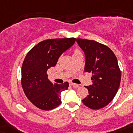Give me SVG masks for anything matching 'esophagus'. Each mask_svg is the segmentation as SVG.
<instances>
[{
  "label": "esophagus",
  "instance_id": "34e87169",
  "mask_svg": "<svg viewBox=\"0 0 133 133\" xmlns=\"http://www.w3.org/2000/svg\"><path fill=\"white\" fill-rule=\"evenodd\" d=\"M70 85H72V86H73V87L76 88V89H77V88H78V87H79V85H77V84H76V83H72V82H70Z\"/></svg>",
  "mask_w": 133,
  "mask_h": 133
}]
</instances>
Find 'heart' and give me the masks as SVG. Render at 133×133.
<instances>
[{"mask_svg":"<svg viewBox=\"0 0 133 133\" xmlns=\"http://www.w3.org/2000/svg\"><path fill=\"white\" fill-rule=\"evenodd\" d=\"M78 52H81V51H80L79 50H78V49H75V50H74V54H75V53H78Z\"/></svg>","mask_w":133,"mask_h":133,"instance_id":"1","label":"heart"}]
</instances>
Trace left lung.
I'll list each match as a JSON object with an SVG mask.
<instances>
[{"instance_id": "obj_1", "label": "left lung", "mask_w": 133, "mask_h": 133, "mask_svg": "<svg viewBox=\"0 0 133 133\" xmlns=\"http://www.w3.org/2000/svg\"><path fill=\"white\" fill-rule=\"evenodd\" d=\"M85 55V72L92 74L93 84L83 100L86 107L100 109L111 102L119 89L121 71L115 54L108 46L94 40L76 39Z\"/></svg>"}]
</instances>
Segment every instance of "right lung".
<instances>
[{"label":"right lung","instance_id":"add662e5","mask_svg":"<svg viewBox=\"0 0 133 133\" xmlns=\"http://www.w3.org/2000/svg\"><path fill=\"white\" fill-rule=\"evenodd\" d=\"M75 41L74 37L46 39L35 45L26 55L22 66V86L26 96L39 109L48 111L61 104V94L68 89L69 83H52L47 70L55 66L61 54Z\"/></svg>","mask_w":133,"mask_h":133}]
</instances>
